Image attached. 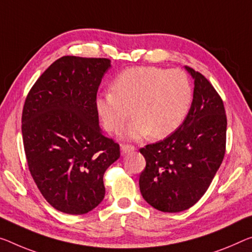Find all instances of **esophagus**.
Segmentation results:
<instances>
[{
  "label": "esophagus",
  "instance_id": "esophagus-1",
  "mask_svg": "<svg viewBox=\"0 0 252 252\" xmlns=\"http://www.w3.org/2000/svg\"><path fill=\"white\" fill-rule=\"evenodd\" d=\"M121 150H122V153L123 154H127V153H130V152H134L135 148L133 145H128V144H124L121 146Z\"/></svg>",
  "mask_w": 252,
  "mask_h": 252
}]
</instances>
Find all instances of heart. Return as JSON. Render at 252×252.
Segmentation results:
<instances>
[{
	"instance_id": "obj_1",
	"label": "heart",
	"mask_w": 252,
	"mask_h": 252,
	"mask_svg": "<svg viewBox=\"0 0 252 252\" xmlns=\"http://www.w3.org/2000/svg\"><path fill=\"white\" fill-rule=\"evenodd\" d=\"M191 102V84L185 72L135 66L115 77L110 92L96 96L95 109L109 133H119L133 110L134 121L123 136L131 141L149 135L162 139L183 125Z\"/></svg>"
}]
</instances>
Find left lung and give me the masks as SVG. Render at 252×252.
Returning a JSON list of instances; mask_svg holds the SVG:
<instances>
[{"label": "left lung", "instance_id": "left-lung-1", "mask_svg": "<svg viewBox=\"0 0 252 252\" xmlns=\"http://www.w3.org/2000/svg\"><path fill=\"white\" fill-rule=\"evenodd\" d=\"M185 68L195 86L187 117L163 141L139 150L146 161L139 190L151 206L165 213L186 211L198 202L225 153L226 115L222 99L203 74Z\"/></svg>", "mask_w": 252, "mask_h": 252}]
</instances>
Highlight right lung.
Listing matches in <instances>:
<instances>
[{
    "label": "right lung",
    "mask_w": 252,
    "mask_h": 252,
    "mask_svg": "<svg viewBox=\"0 0 252 252\" xmlns=\"http://www.w3.org/2000/svg\"><path fill=\"white\" fill-rule=\"evenodd\" d=\"M110 63L61 57L36 81L23 106L29 171L45 199L66 214H86L102 202L104 172L121 157L119 145L100 128L95 109Z\"/></svg>",
    "instance_id": "obj_1"
}]
</instances>
